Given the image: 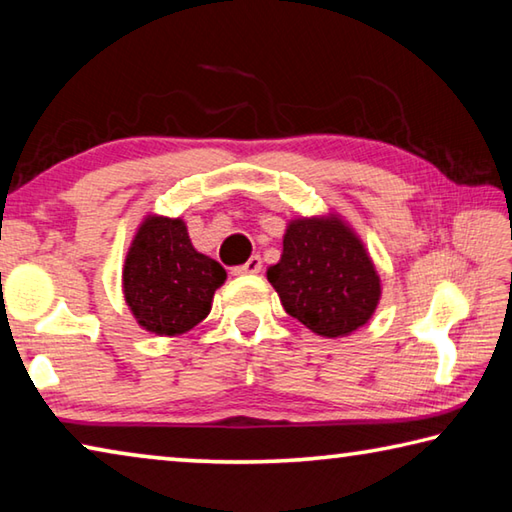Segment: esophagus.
<instances>
[{
	"label": "esophagus",
	"instance_id": "1",
	"mask_svg": "<svg viewBox=\"0 0 512 512\" xmlns=\"http://www.w3.org/2000/svg\"><path fill=\"white\" fill-rule=\"evenodd\" d=\"M259 271H262V259H259V255H253L246 264L232 268V275H257Z\"/></svg>",
	"mask_w": 512,
	"mask_h": 512
}]
</instances>
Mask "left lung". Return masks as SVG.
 Returning a JSON list of instances; mask_svg holds the SVG:
<instances>
[{"label": "left lung", "instance_id": "obj_1", "mask_svg": "<svg viewBox=\"0 0 512 512\" xmlns=\"http://www.w3.org/2000/svg\"><path fill=\"white\" fill-rule=\"evenodd\" d=\"M268 282L287 314L325 339H341L370 323L381 280L363 239L336 210L296 216L282 237L280 262Z\"/></svg>", "mask_w": 512, "mask_h": 512}]
</instances>
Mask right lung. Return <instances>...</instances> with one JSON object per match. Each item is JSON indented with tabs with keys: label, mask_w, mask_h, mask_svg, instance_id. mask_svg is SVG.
<instances>
[{
	"label": "right lung",
	"mask_w": 512,
	"mask_h": 512,
	"mask_svg": "<svg viewBox=\"0 0 512 512\" xmlns=\"http://www.w3.org/2000/svg\"><path fill=\"white\" fill-rule=\"evenodd\" d=\"M225 268L198 253L183 216L149 212L137 225L121 268V291L135 323L155 336H180L212 309Z\"/></svg>",
	"instance_id": "add662e5"
}]
</instances>
